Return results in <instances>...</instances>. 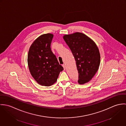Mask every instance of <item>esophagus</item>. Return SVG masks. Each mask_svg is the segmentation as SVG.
Wrapping results in <instances>:
<instances>
[{
    "label": "esophagus",
    "instance_id": "1",
    "mask_svg": "<svg viewBox=\"0 0 126 126\" xmlns=\"http://www.w3.org/2000/svg\"><path fill=\"white\" fill-rule=\"evenodd\" d=\"M63 67L64 69L65 70V69H66V65H65V64H63Z\"/></svg>",
    "mask_w": 126,
    "mask_h": 126
}]
</instances>
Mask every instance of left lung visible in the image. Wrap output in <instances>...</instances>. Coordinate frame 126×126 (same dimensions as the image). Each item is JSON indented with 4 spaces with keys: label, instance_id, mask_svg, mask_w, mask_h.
<instances>
[{
    "label": "left lung",
    "instance_id": "left-lung-1",
    "mask_svg": "<svg viewBox=\"0 0 126 126\" xmlns=\"http://www.w3.org/2000/svg\"><path fill=\"white\" fill-rule=\"evenodd\" d=\"M63 38L72 51L79 73V84L88 82L97 71L100 55L95 43L81 32L66 34Z\"/></svg>",
    "mask_w": 126,
    "mask_h": 126
}]
</instances>
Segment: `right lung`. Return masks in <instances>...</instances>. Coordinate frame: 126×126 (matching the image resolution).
<instances>
[{
    "instance_id": "add662e5",
    "label": "right lung",
    "mask_w": 126,
    "mask_h": 126,
    "mask_svg": "<svg viewBox=\"0 0 126 126\" xmlns=\"http://www.w3.org/2000/svg\"><path fill=\"white\" fill-rule=\"evenodd\" d=\"M53 34L47 33L38 37L30 47L28 64L30 72L36 82L50 86L55 83L63 68L51 50Z\"/></svg>"
}]
</instances>
